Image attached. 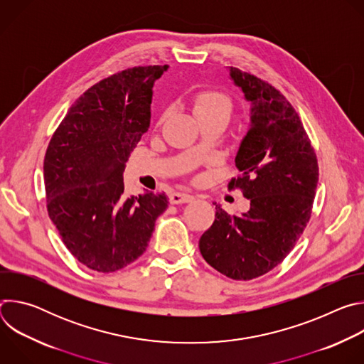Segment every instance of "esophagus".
I'll list each match as a JSON object with an SVG mask.
<instances>
[{
    "label": "esophagus",
    "mask_w": 364,
    "mask_h": 364,
    "mask_svg": "<svg viewBox=\"0 0 364 364\" xmlns=\"http://www.w3.org/2000/svg\"><path fill=\"white\" fill-rule=\"evenodd\" d=\"M193 196L191 194H187V193H171L168 196V200L171 204H181V203H188V201H193Z\"/></svg>",
    "instance_id": "obj_1"
}]
</instances>
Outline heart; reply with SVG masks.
I'll list each match as a JSON object with an SVG mask.
<instances>
[{"instance_id": "b5f03b06", "label": "heart", "mask_w": 364, "mask_h": 364, "mask_svg": "<svg viewBox=\"0 0 364 364\" xmlns=\"http://www.w3.org/2000/svg\"><path fill=\"white\" fill-rule=\"evenodd\" d=\"M193 108L198 119L207 117H228L232 112V99L216 89H203L194 93ZM164 114L160 117V124L164 119Z\"/></svg>"}]
</instances>
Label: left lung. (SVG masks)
Instances as JSON below:
<instances>
[{"instance_id":"left-lung-1","label":"left lung","mask_w":364,"mask_h":364,"mask_svg":"<svg viewBox=\"0 0 364 364\" xmlns=\"http://www.w3.org/2000/svg\"><path fill=\"white\" fill-rule=\"evenodd\" d=\"M230 76L252 102L250 128L236 155L239 188L250 210L216 218L198 242L204 261L236 281H249L278 267L296 245L313 213L318 163L309 136L288 99L267 80L230 68Z\"/></svg>"}]
</instances>
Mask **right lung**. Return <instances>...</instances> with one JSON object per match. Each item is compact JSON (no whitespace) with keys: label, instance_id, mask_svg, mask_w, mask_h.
Here are the masks:
<instances>
[{"label":"right lung","instance_id":"add662e5","mask_svg":"<svg viewBox=\"0 0 364 364\" xmlns=\"http://www.w3.org/2000/svg\"><path fill=\"white\" fill-rule=\"evenodd\" d=\"M167 65L117 72L80 95L51 136L44 157L48 218L80 264L115 272L146 249L164 193L127 197L128 155L149 127L152 86Z\"/></svg>","mask_w":364,"mask_h":364}]
</instances>
